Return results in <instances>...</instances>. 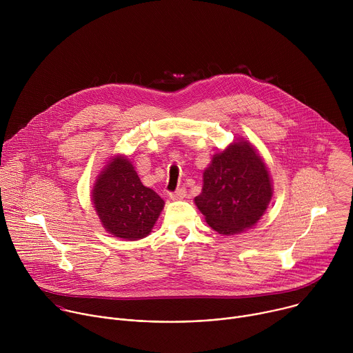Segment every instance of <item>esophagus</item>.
Here are the masks:
<instances>
[{
    "label": "esophagus",
    "instance_id": "1",
    "mask_svg": "<svg viewBox=\"0 0 353 353\" xmlns=\"http://www.w3.org/2000/svg\"><path fill=\"white\" fill-rule=\"evenodd\" d=\"M185 188L184 187H180V188H177L176 191H173V192H169V196L172 198V199H181V198H184L185 196Z\"/></svg>",
    "mask_w": 353,
    "mask_h": 353
}]
</instances>
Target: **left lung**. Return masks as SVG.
Listing matches in <instances>:
<instances>
[{"label":"left lung","mask_w":353,"mask_h":353,"mask_svg":"<svg viewBox=\"0 0 353 353\" xmlns=\"http://www.w3.org/2000/svg\"><path fill=\"white\" fill-rule=\"evenodd\" d=\"M272 196L268 170L253 146L236 142L214 157L204 172L203 192L195 205L221 234L254 226Z\"/></svg>","instance_id":"left-lung-1"}]
</instances>
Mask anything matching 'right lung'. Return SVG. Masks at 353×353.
<instances>
[{"instance_id":"add662e5","label":"right lung","mask_w":353,"mask_h":353,"mask_svg":"<svg viewBox=\"0 0 353 353\" xmlns=\"http://www.w3.org/2000/svg\"><path fill=\"white\" fill-rule=\"evenodd\" d=\"M93 204L108 232L138 240L154 228L165 201L141 183L127 159L116 158L97 179Z\"/></svg>"}]
</instances>
